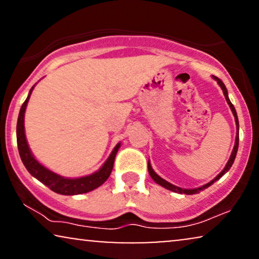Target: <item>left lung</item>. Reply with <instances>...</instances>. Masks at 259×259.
I'll use <instances>...</instances> for the list:
<instances>
[{
    "label": "left lung",
    "instance_id": "1",
    "mask_svg": "<svg viewBox=\"0 0 259 259\" xmlns=\"http://www.w3.org/2000/svg\"><path fill=\"white\" fill-rule=\"evenodd\" d=\"M213 79H214L215 81H217L218 84H219V86H221V88L223 90V93H224V97H225V99H226V102H228V104H229L230 108H231V111H232V114H233V116H235L236 127H237V133H236L235 146H233L232 153H231V155H230V159H229L228 164H226V166L224 167V169H223V171H222L221 173H219V175H218L217 177H215V178H214L213 180H211L210 183L205 184V185L200 186V187H197V189H182V187H178V186L173 185V184H171V183L166 182L165 179H162L161 177H159V176L157 175V173H155V172L153 171V168H152V166H151V164H150V161H148V164H147V168H148V173H150L151 178L153 179L155 183L159 184V185H160V186L165 187V189H167V190H169V191H173V192L182 193V194H183V193H184V194H196V193H199L200 191L205 190V189H206V187L211 186L212 184H213L214 182H217L218 179H221L222 177L224 176L225 173L228 172L230 168H231V166H232V164H233V161H235V158H236V155H237V151H238V143H239V122H238V116H237V112H236V109H235V106H233V105L231 104V101H230L229 95H228V90H226L225 84L223 83V81H222L221 79H218V77L213 76Z\"/></svg>",
    "mask_w": 259,
    "mask_h": 259
}]
</instances>
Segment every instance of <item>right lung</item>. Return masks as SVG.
Wrapping results in <instances>:
<instances>
[{
    "mask_svg": "<svg viewBox=\"0 0 259 259\" xmlns=\"http://www.w3.org/2000/svg\"><path fill=\"white\" fill-rule=\"evenodd\" d=\"M33 90L34 87H31L26 101L23 102L22 107L20 109L19 119H17L16 125L17 147H19L21 160H22L23 165L26 166L28 172H29L34 178H36L38 182H41L42 184H45L46 186L49 187L52 191H54V192L59 194H65V196H74V194L87 193L90 192V191H93L97 189V187L102 185V184L108 179V177L111 176L113 165H114L116 152H118L120 148V143L116 144V146L113 148L112 153L109 154L108 159L105 161V164L101 166L100 169L92 173L90 176L81 177V178H65V177L56 175V173L51 171V169L46 168L44 165H41L40 162L34 158L29 146H28L26 134H24V112H26L28 100H29Z\"/></svg>",
    "mask_w": 259,
    "mask_h": 259,
    "instance_id": "right-lung-1",
    "label": "right lung"
}]
</instances>
